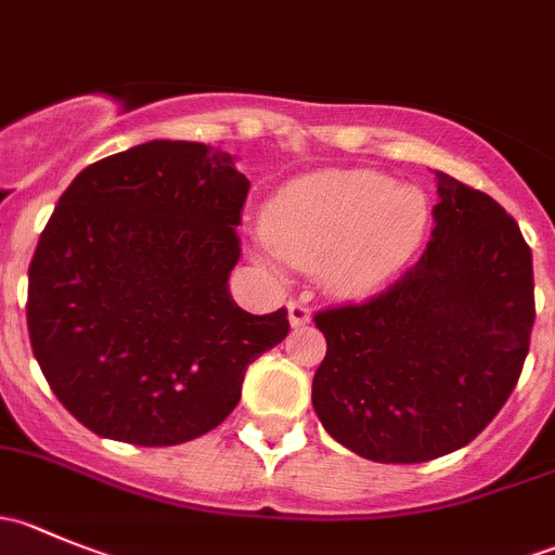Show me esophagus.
I'll use <instances>...</instances> for the list:
<instances>
[{"instance_id":"esophagus-1","label":"esophagus","mask_w":555,"mask_h":555,"mask_svg":"<svg viewBox=\"0 0 555 555\" xmlns=\"http://www.w3.org/2000/svg\"><path fill=\"white\" fill-rule=\"evenodd\" d=\"M287 317H289V324H293V327H304V324L311 322L309 306L298 304V300H293V304L287 306Z\"/></svg>"}]
</instances>
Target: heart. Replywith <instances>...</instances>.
I'll return each instance as SVG.
<instances>
[{
  "label": "heart",
  "mask_w": 555,
  "mask_h": 555,
  "mask_svg": "<svg viewBox=\"0 0 555 555\" xmlns=\"http://www.w3.org/2000/svg\"><path fill=\"white\" fill-rule=\"evenodd\" d=\"M429 198L413 184L376 171L327 169L279 190L262 215L271 249L260 262L319 271L338 298H367L411 262L429 231Z\"/></svg>",
  "instance_id": "obj_1"
}]
</instances>
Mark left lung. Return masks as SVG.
Listing matches in <instances>:
<instances>
[{
    "mask_svg": "<svg viewBox=\"0 0 555 555\" xmlns=\"http://www.w3.org/2000/svg\"><path fill=\"white\" fill-rule=\"evenodd\" d=\"M422 260L378 298L317 313L327 354L311 386L349 451L416 464L462 449L500 413L529 354L534 271L491 195L443 171Z\"/></svg>",
    "mask_w": 555,
    "mask_h": 555,
    "instance_id": "1",
    "label": "left lung"
}]
</instances>
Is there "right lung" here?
I'll use <instances>...</instances> for the list:
<instances>
[{"mask_svg": "<svg viewBox=\"0 0 555 555\" xmlns=\"http://www.w3.org/2000/svg\"><path fill=\"white\" fill-rule=\"evenodd\" d=\"M249 179L231 153L153 139L88 166L29 266V338L61 405L131 446L201 438L289 333L228 289Z\"/></svg>", "mask_w": 555, "mask_h": 555, "instance_id": "add662e5", "label": "right lung"}]
</instances>
